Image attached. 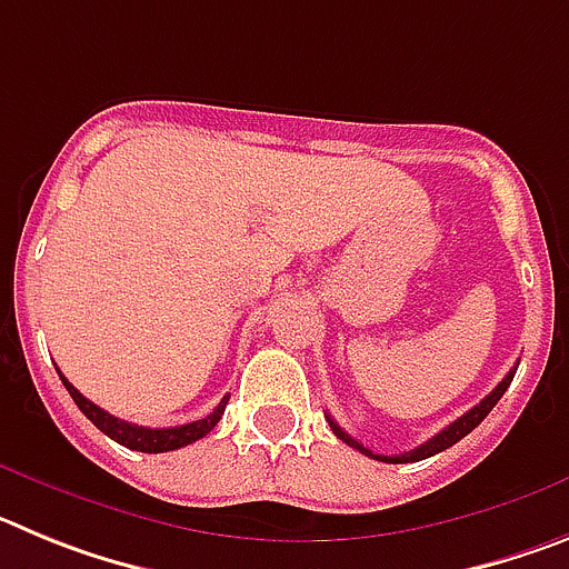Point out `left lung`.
<instances>
[{"mask_svg": "<svg viewBox=\"0 0 569 569\" xmlns=\"http://www.w3.org/2000/svg\"><path fill=\"white\" fill-rule=\"evenodd\" d=\"M512 376H516V367H512L510 373H507L505 379L499 381V387H496V390H492L490 396H485V399H481L479 405L470 407V410H467V413L461 416V419H456L453 425H447L445 430H441V433H436L433 439H427L425 445H419V447H416V450H407V453H399V456H381V453H373V450H367L365 445H359V441H356L353 436H347L345 430H341V427L336 425L333 419H330V416H328V421H330V427H333V433L339 436V439L345 441V445L356 447L359 453L370 456V459L387 461V465H410V461H421V459H430V456L441 453V450H447V447H453L456 441L465 439V436L470 433V430H476V427H479L481 421L487 419V413H490L492 407L499 405V399H501V396H505L507 387H510Z\"/></svg>", "mask_w": 569, "mask_h": 569, "instance_id": "1", "label": "left lung"}]
</instances>
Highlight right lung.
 Returning a JSON list of instances; mask_svg holds the SVG:
<instances>
[{"instance_id":"obj_1","label":"right lung","mask_w":569,"mask_h":569,"mask_svg":"<svg viewBox=\"0 0 569 569\" xmlns=\"http://www.w3.org/2000/svg\"><path fill=\"white\" fill-rule=\"evenodd\" d=\"M59 379H62V385L68 387L70 399L77 401L79 410H82V413L88 416V419L93 421V425H97L104 436H110V439L119 441V445L130 447V450H139V453H168V450H179V447L193 445V441H199L202 436H208L210 430L219 425V419H222V413H224V407H228V396H224V399L216 405L213 413L204 416V419H196V421H190V425H182V427H156L153 430V427L130 425V421H122V419H116V416L104 413L102 407H97L93 401L84 399V396L79 393L77 387L70 385L62 373H59Z\"/></svg>"}]
</instances>
